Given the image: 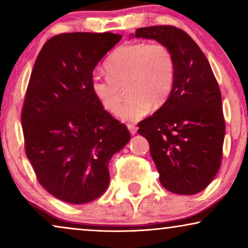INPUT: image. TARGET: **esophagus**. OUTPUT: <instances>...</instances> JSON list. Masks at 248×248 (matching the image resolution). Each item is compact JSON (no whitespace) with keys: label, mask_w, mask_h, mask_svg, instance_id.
<instances>
[{"label":"esophagus","mask_w":248,"mask_h":248,"mask_svg":"<svg viewBox=\"0 0 248 248\" xmlns=\"http://www.w3.org/2000/svg\"><path fill=\"white\" fill-rule=\"evenodd\" d=\"M127 128H128V131H130V133H131L132 135L137 133V131H138V128H137V126H135V125L128 124V125H127Z\"/></svg>","instance_id":"34e87169"}]
</instances>
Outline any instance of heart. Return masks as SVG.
Returning <instances> with one entry per match:
<instances>
[{"instance_id":"obj_1","label":"heart","mask_w":248,"mask_h":248,"mask_svg":"<svg viewBox=\"0 0 248 248\" xmlns=\"http://www.w3.org/2000/svg\"><path fill=\"white\" fill-rule=\"evenodd\" d=\"M107 76L91 77V93L100 106L125 122L140 120L167 101L175 81V61L161 43H134L117 47L105 63ZM129 99L120 110L123 88Z\"/></svg>"}]
</instances>
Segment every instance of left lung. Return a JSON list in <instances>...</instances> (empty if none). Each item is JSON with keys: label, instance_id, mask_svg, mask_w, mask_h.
Wrapping results in <instances>:
<instances>
[{"label": "left lung", "instance_id": "left-lung-1", "mask_svg": "<svg viewBox=\"0 0 248 248\" xmlns=\"http://www.w3.org/2000/svg\"><path fill=\"white\" fill-rule=\"evenodd\" d=\"M137 38L166 45L175 61V81L168 99L138 124L150 145L159 181L169 192H201L219 170L225 139V118L218 82L201 48L174 26L144 27Z\"/></svg>", "mask_w": 248, "mask_h": 248}]
</instances>
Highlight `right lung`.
I'll return each mask as SVG.
<instances>
[{
	"instance_id": "right-lung-1",
	"label": "right lung",
	"mask_w": 248,
	"mask_h": 248,
	"mask_svg": "<svg viewBox=\"0 0 248 248\" xmlns=\"http://www.w3.org/2000/svg\"><path fill=\"white\" fill-rule=\"evenodd\" d=\"M121 38L61 33L47 40L33 65L21 111L26 155L39 184L64 202L83 204L103 195L110 158L131 139L90 88L94 67Z\"/></svg>"
}]
</instances>
